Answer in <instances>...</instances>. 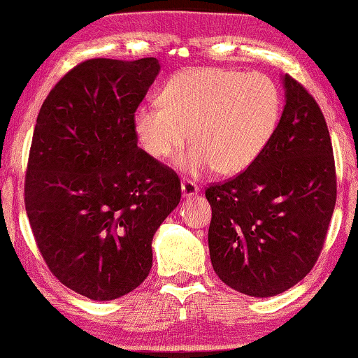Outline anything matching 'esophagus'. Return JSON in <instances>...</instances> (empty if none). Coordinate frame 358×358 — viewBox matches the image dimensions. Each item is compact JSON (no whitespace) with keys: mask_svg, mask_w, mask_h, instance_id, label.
<instances>
[{"mask_svg":"<svg viewBox=\"0 0 358 358\" xmlns=\"http://www.w3.org/2000/svg\"><path fill=\"white\" fill-rule=\"evenodd\" d=\"M199 185H196L193 180H188V178H183L182 180V193L183 196H192V195H196L199 193Z\"/></svg>","mask_w":358,"mask_h":358,"instance_id":"1","label":"esophagus"}]
</instances>
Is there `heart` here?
<instances>
[{"label":"heart","mask_w":358,"mask_h":358,"mask_svg":"<svg viewBox=\"0 0 358 358\" xmlns=\"http://www.w3.org/2000/svg\"><path fill=\"white\" fill-rule=\"evenodd\" d=\"M162 106H141L134 129L143 148L166 159L190 139L178 158L190 173L215 170L241 173L262 155L281 114V94L266 73L227 69H192L166 84Z\"/></svg>","instance_id":"obj_1"}]
</instances>
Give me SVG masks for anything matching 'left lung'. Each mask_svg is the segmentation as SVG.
Wrapping results in <instances>:
<instances>
[{"mask_svg": "<svg viewBox=\"0 0 358 358\" xmlns=\"http://www.w3.org/2000/svg\"><path fill=\"white\" fill-rule=\"evenodd\" d=\"M286 106L256 162L205 196L213 271L239 293L276 296L313 269L336 202L334 148L308 90L282 77Z\"/></svg>", "mask_w": 358, "mask_h": 358, "instance_id": "1", "label": "left lung"}]
</instances>
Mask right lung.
I'll return each mask as SVG.
<instances>
[{"instance_id": "1", "label": "right lung", "mask_w": 358, "mask_h": 358, "mask_svg": "<svg viewBox=\"0 0 358 358\" xmlns=\"http://www.w3.org/2000/svg\"><path fill=\"white\" fill-rule=\"evenodd\" d=\"M158 72L155 57L84 60L36 117L24 175L36 248L62 285L96 301L145 281L156 229L182 199L178 175L138 146L134 129Z\"/></svg>"}]
</instances>
